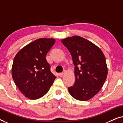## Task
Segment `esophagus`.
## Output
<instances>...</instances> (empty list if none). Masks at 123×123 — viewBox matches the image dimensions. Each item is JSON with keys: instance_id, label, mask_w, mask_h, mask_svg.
Instances as JSON below:
<instances>
[{"instance_id": "34e87169", "label": "esophagus", "mask_w": 123, "mask_h": 123, "mask_svg": "<svg viewBox=\"0 0 123 123\" xmlns=\"http://www.w3.org/2000/svg\"><path fill=\"white\" fill-rule=\"evenodd\" d=\"M65 73V71H64L63 72H61V73H60L59 74V75H60V76H63V75Z\"/></svg>"}]
</instances>
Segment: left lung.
Masks as SVG:
<instances>
[{"instance_id": "8db88e82", "label": "left lung", "mask_w": 123, "mask_h": 123, "mask_svg": "<svg viewBox=\"0 0 123 123\" xmlns=\"http://www.w3.org/2000/svg\"><path fill=\"white\" fill-rule=\"evenodd\" d=\"M61 42L75 66V82L68 88L69 93L80 101L91 99L99 92L108 75L104 55L96 45L80 36L67 37Z\"/></svg>"}]
</instances>
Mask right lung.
<instances>
[{
	"label": "right lung",
	"mask_w": 123,
	"mask_h": 123,
	"mask_svg": "<svg viewBox=\"0 0 123 123\" xmlns=\"http://www.w3.org/2000/svg\"><path fill=\"white\" fill-rule=\"evenodd\" d=\"M55 42L53 38L36 39L22 48L14 58L12 77L20 92L29 99L46 95L56 78L46 58Z\"/></svg>",
	"instance_id": "right-lung-1"
}]
</instances>
